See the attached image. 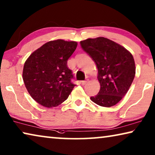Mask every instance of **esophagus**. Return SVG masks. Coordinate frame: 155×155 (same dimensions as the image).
Here are the masks:
<instances>
[{"label":"esophagus","mask_w":155,"mask_h":155,"mask_svg":"<svg viewBox=\"0 0 155 155\" xmlns=\"http://www.w3.org/2000/svg\"><path fill=\"white\" fill-rule=\"evenodd\" d=\"M86 83H87V81H86V80L82 81V85H85Z\"/></svg>","instance_id":"34e87169"}]
</instances>
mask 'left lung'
Here are the masks:
<instances>
[{
	"label": "left lung",
	"instance_id": "obj_1",
	"mask_svg": "<svg viewBox=\"0 0 155 155\" xmlns=\"http://www.w3.org/2000/svg\"><path fill=\"white\" fill-rule=\"evenodd\" d=\"M83 51L96 63L101 89L91 101L100 106L110 107L125 96L135 76L132 54L124 47L104 37L80 41Z\"/></svg>",
	"mask_w": 155,
	"mask_h": 155
}]
</instances>
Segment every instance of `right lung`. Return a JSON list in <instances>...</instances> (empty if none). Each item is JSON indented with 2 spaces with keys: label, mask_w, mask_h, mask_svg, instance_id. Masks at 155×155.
<instances>
[{
  "label": "right lung",
  "mask_w": 155,
  "mask_h": 155,
  "mask_svg": "<svg viewBox=\"0 0 155 155\" xmlns=\"http://www.w3.org/2000/svg\"><path fill=\"white\" fill-rule=\"evenodd\" d=\"M78 44L62 39L47 42L25 61L23 80L31 97L41 105L53 107L68 98L75 84L68 58Z\"/></svg>",
  "instance_id": "1"
}]
</instances>
